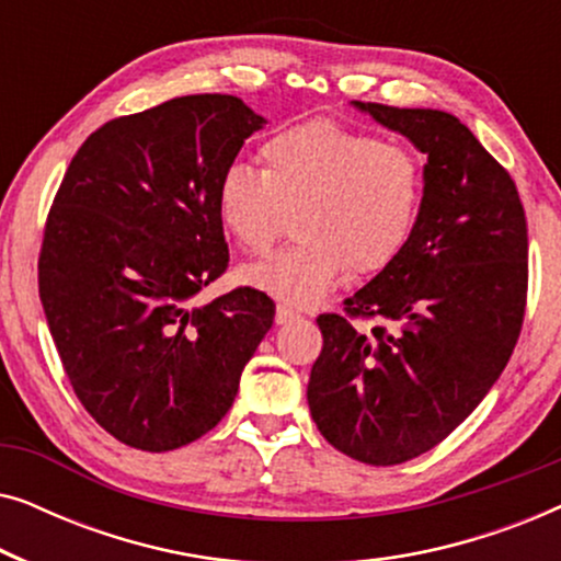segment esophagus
Listing matches in <instances>:
<instances>
[{"label":"esophagus","instance_id":"1","mask_svg":"<svg viewBox=\"0 0 561 561\" xmlns=\"http://www.w3.org/2000/svg\"><path fill=\"white\" fill-rule=\"evenodd\" d=\"M298 317H301V313H298L296 309H290L288 304H278V309H275V321H278V324H286V321L298 319Z\"/></svg>","mask_w":561,"mask_h":561}]
</instances>
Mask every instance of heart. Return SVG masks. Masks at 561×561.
<instances>
[{"label": "heart", "instance_id": "obj_1", "mask_svg": "<svg viewBox=\"0 0 561 561\" xmlns=\"http://www.w3.org/2000/svg\"><path fill=\"white\" fill-rule=\"evenodd\" d=\"M260 156L263 171L240 160L225 168L217 211L248 252L271 248L296 214L301 240L242 271L244 283L283 304L319 301L350 265L382 271L416 232L426 173L401 142L317 119L273 135Z\"/></svg>", "mask_w": 561, "mask_h": 561}]
</instances>
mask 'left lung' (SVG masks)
Here are the masks:
<instances>
[{"label":"left lung","instance_id":"1","mask_svg":"<svg viewBox=\"0 0 561 561\" xmlns=\"http://www.w3.org/2000/svg\"><path fill=\"white\" fill-rule=\"evenodd\" d=\"M426 156L416 232L321 313L309 409L334 449L388 467L455 432L501 378L526 311L528 229L516 183L455 114L352 102ZM352 318H378L365 333Z\"/></svg>","mask_w":561,"mask_h":561}]
</instances>
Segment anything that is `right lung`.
<instances>
[{"label": "right lung", "instance_id": "right-lung-1", "mask_svg": "<svg viewBox=\"0 0 561 561\" xmlns=\"http://www.w3.org/2000/svg\"><path fill=\"white\" fill-rule=\"evenodd\" d=\"M265 119L242 99L194 94L106 122L87 137L45 221L37 286L79 396L114 439L171 451L232 409L275 304L227 271L221 173Z\"/></svg>", "mask_w": 561, "mask_h": 561}]
</instances>
